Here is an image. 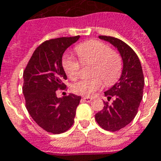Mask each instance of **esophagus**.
I'll list each match as a JSON object with an SVG mask.
<instances>
[{"label": "esophagus", "instance_id": "34e87169", "mask_svg": "<svg viewBox=\"0 0 161 161\" xmlns=\"http://www.w3.org/2000/svg\"><path fill=\"white\" fill-rule=\"evenodd\" d=\"M82 100L84 102H85V103H90V102H91V100H92V98L88 97H84L82 98Z\"/></svg>", "mask_w": 161, "mask_h": 161}]
</instances>
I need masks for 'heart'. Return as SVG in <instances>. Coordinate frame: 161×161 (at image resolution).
<instances>
[{
    "instance_id": "obj_1",
    "label": "heart",
    "mask_w": 161,
    "mask_h": 161,
    "mask_svg": "<svg viewBox=\"0 0 161 161\" xmlns=\"http://www.w3.org/2000/svg\"><path fill=\"white\" fill-rule=\"evenodd\" d=\"M76 53L81 63L92 64L89 78H82L71 85L74 93L91 96L103 85V80L108 85L118 80L121 73V58L118 53L111 51L109 46L99 40H92L78 45ZM62 66L67 77L73 80L79 76L80 62L70 56H64Z\"/></svg>"
}]
</instances>
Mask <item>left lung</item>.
I'll return each instance as SVG.
<instances>
[{"label": "left lung", "mask_w": 161, "mask_h": 161, "mask_svg": "<svg viewBox=\"0 0 161 161\" xmlns=\"http://www.w3.org/2000/svg\"><path fill=\"white\" fill-rule=\"evenodd\" d=\"M117 48L121 54L123 68L118 83L105 91L108 101L104 107L96 114L95 118L99 126L105 130L115 132L129 124L138 112L143 97L144 76L138 56L130 46L122 40L110 36H99Z\"/></svg>", "instance_id": "8db88e82"}]
</instances>
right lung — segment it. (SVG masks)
Here are the masks:
<instances>
[{
	"instance_id": "obj_1",
	"label": "right lung",
	"mask_w": 161,
	"mask_h": 161,
	"mask_svg": "<svg viewBox=\"0 0 161 161\" xmlns=\"http://www.w3.org/2000/svg\"><path fill=\"white\" fill-rule=\"evenodd\" d=\"M80 36L46 40L34 51L23 72V94L27 111L46 132L61 134L73 125L81 97L69 94L57 97L56 91L66 87V74L62 66L64 51Z\"/></svg>"
}]
</instances>
